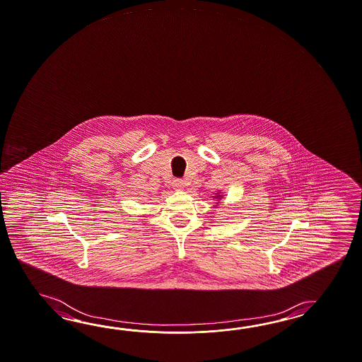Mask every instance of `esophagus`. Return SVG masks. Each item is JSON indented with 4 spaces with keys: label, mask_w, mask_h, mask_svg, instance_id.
I'll return each mask as SVG.
<instances>
[{
    "label": "esophagus",
    "mask_w": 362,
    "mask_h": 362,
    "mask_svg": "<svg viewBox=\"0 0 362 362\" xmlns=\"http://www.w3.org/2000/svg\"><path fill=\"white\" fill-rule=\"evenodd\" d=\"M174 188L177 189V191L183 189V188H185V182H183L182 179H177V180H174Z\"/></svg>",
    "instance_id": "1"
}]
</instances>
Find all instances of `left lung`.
<instances>
[{
    "label": "left lung",
    "instance_id": "8db88e82",
    "mask_svg": "<svg viewBox=\"0 0 362 362\" xmlns=\"http://www.w3.org/2000/svg\"><path fill=\"white\" fill-rule=\"evenodd\" d=\"M213 199L216 200V202H214V204H216V205H214V208H216V206H218V205H220L221 200L223 199V194H222L221 191H217V192L214 194V196H213Z\"/></svg>",
    "mask_w": 362,
    "mask_h": 362
}]
</instances>
